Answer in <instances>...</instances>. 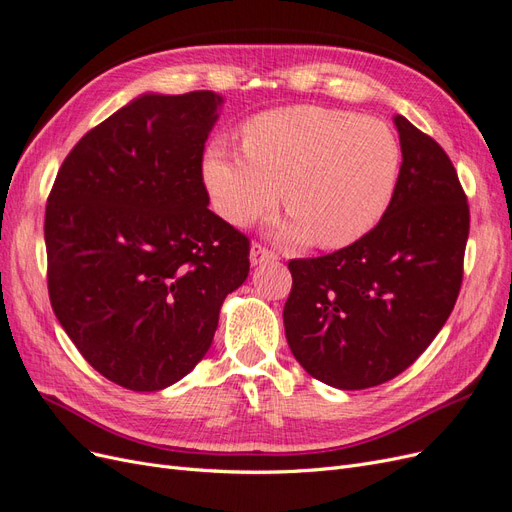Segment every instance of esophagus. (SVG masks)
Returning <instances> with one entry per match:
<instances>
[{"mask_svg": "<svg viewBox=\"0 0 512 512\" xmlns=\"http://www.w3.org/2000/svg\"><path fill=\"white\" fill-rule=\"evenodd\" d=\"M273 260H277V256L271 250H267V247H262L260 243H252V247H250L252 267H258V265H262V262H273Z\"/></svg>", "mask_w": 512, "mask_h": 512, "instance_id": "obj_1", "label": "esophagus"}]
</instances>
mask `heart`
<instances>
[{"label": "heart", "mask_w": 512, "mask_h": 512, "mask_svg": "<svg viewBox=\"0 0 512 512\" xmlns=\"http://www.w3.org/2000/svg\"><path fill=\"white\" fill-rule=\"evenodd\" d=\"M399 168L401 147L384 121L301 104L247 121L243 151L211 145L203 179L215 211L230 224L260 218L282 188L290 218L277 226V237L346 247L389 211Z\"/></svg>", "instance_id": "obj_1"}]
</instances>
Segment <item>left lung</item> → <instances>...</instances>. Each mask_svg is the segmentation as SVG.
<instances>
[{
    "instance_id": "8db88e82",
    "label": "left lung",
    "mask_w": 512,
    "mask_h": 512,
    "mask_svg": "<svg viewBox=\"0 0 512 512\" xmlns=\"http://www.w3.org/2000/svg\"><path fill=\"white\" fill-rule=\"evenodd\" d=\"M389 211L363 239L290 260L284 329L309 376L361 391L408 369L451 316L470 232L468 198L444 149L404 115Z\"/></svg>"
}]
</instances>
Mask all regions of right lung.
Here are the masks:
<instances>
[{"label":"right lung","mask_w":512,"mask_h":512,"mask_svg":"<svg viewBox=\"0 0 512 512\" xmlns=\"http://www.w3.org/2000/svg\"><path fill=\"white\" fill-rule=\"evenodd\" d=\"M222 104L215 91L134 98L76 143L46 203L53 312L123 389L188 376L250 273V241L209 211L203 183Z\"/></svg>","instance_id":"add662e5"}]
</instances>
